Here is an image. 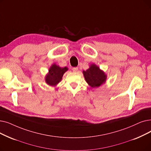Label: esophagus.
<instances>
[{"instance_id":"obj_1","label":"esophagus","mask_w":151,"mask_h":151,"mask_svg":"<svg viewBox=\"0 0 151 151\" xmlns=\"http://www.w3.org/2000/svg\"><path fill=\"white\" fill-rule=\"evenodd\" d=\"M72 70H73V72H77L78 70V67H74L72 68Z\"/></svg>"}]
</instances>
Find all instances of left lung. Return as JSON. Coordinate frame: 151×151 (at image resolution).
<instances>
[{
	"label": "left lung",
	"mask_w": 151,
	"mask_h": 151,
	"mask_svg": "<svg viewBox=\"0 0 151 151\" xmlns=\"http://www.w3.org/2000/svg\"><path fill=\"white\" fill-rule=\"evenodd\" d=\"M83 73L86 81L92 88L99 87L106 80V75L94 64L91 65L89 68Z\"/></svg>",
	"instance_id": "obj_1"
}]
</instances>
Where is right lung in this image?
<instances>
[{"label":"right lung","instance_id":"right-lung-1","mask_svg":"<svg viewBox=\"0 0 151 151\" xmlns=\"http://www.w3.org/2000/svg\"><path fill=\"white\" fill-rule=\"evenodd\" d=\"M67 70L66 67L61 68L55 64L52 65L49 70V73L45 76V82L50 86H55L61 81L63 75Z\"/></svg>","mask_w":151,"mask_h":151}]
</instances>
